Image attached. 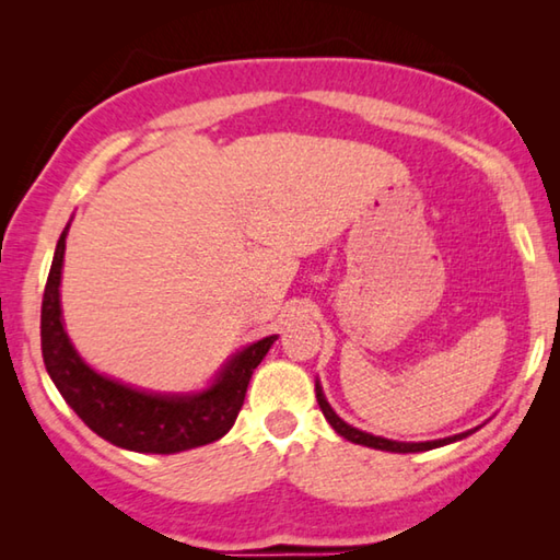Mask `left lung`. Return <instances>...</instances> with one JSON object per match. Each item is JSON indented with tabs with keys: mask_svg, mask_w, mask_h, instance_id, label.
Instances as JSON below:
<instances>
[{
	"mask_svg": "<svg viewBox=\"0 0 560 560\" xmlns=\"http://www.w3.org/2000/svg\"><path fill=\"white\" fill-rule=\"evenodd\" d=\"M316 400L320 405V412H324L326 420L330 422V428H334L340 438H346L348 442H355V444H365V447H373V450H383V452H428L434 447H442V444H450V442H457L462 438H467L469 432H462V434H454V438H444V440H434V442H395V440H385V438H375V434H368L363 430H355L350 428L348 422L340 420V417L334 412V407L328 405L324 390H320V385L316 383Z\"/></svg>",
	"mask_w": 560,
	"mask_h": 560,
	"instance_id": "1",
	"label": "left lung"
}]
</instances>
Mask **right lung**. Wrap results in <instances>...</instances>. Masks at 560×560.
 Wrapping results in <instances>:
<instances>
[{
  "label": "right lung",
  "instance_id": "1",
  "mask_svg": "<svg viewBox=\"0 0 560 560\" xmlns=\"http://www.w3.org/2000/svg\"><path fill=\"white\" fill-rule=\"evenodd\" d=\"M69 224L56 244L42 301V355L63 400L98 438L143 454H175L224 438L240 415L246 385L277 336L261 338L226 360L202 393L158 395L101 375L75 353L61 320V267Z\"/></svg>",
  "mask_w": 560,
  "mask_h": 560
}]
</instances>
